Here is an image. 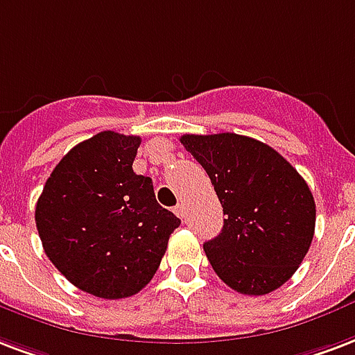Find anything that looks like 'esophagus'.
I'll use <instances>...</instances> for the list:
<instances>
[{
  "instance_id": "esophagus-1",
  "label": "esophagus",
  "mask_w": 355,
  "mask_h": 355,
  "mask_svg": "<svg viewBox=\"0 0 355 355\" xmlns=\"http://www.w3.org/2000/svg\"><path fill=\"white\" fill-rule=\"evenodd\" d=\"M175 214H177L180 220H184V218H186V207H184L182 202H178L177 207H175Z\"/></svg>"
}]
</instances>
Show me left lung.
Instances as JSON below:
<instances>
[{
  "label": "left lung",
  "instance_id": "obj_1",
  "mask_svg": "<svg viewBox=\"0 0 355 355\" xmlns=\"http://www.w3.org/2000/svg\"><path fill=\"white\" fill-rule=\"evenodd\" d=\"M180 143L207 171L227 216L220 234L205 242L214 272L248 296L285 285L315 234V199L302 175L248 135L186 134Z\"/></svg>",
  "mask_w": 355,
  "mask_h": 355
}]
</instances>
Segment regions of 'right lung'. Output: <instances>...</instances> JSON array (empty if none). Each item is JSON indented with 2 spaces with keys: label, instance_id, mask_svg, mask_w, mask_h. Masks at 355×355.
I'll return each mask as SVG.
<instances>
[{
  "label": "right lung",
  "instance_id": "obj_1",
  "mask_svg": "<svg viewBox=\"0 0 355 355\" xmlns=\"http://www.w3.org/2000/svg\"><path fill=\"white\" fill-rule=\"evenodd\" d=\"M141 137L105 130L70 148L40 193L35 221L53 266L104 300L153 279L180 220L159 207L150 177L132 169Z\"/></svg>",
  "mask_w": 355,
  "mask_h": 355
}]
</instances>
